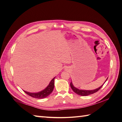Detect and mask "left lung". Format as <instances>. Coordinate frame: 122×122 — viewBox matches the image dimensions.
Here are the masks:
<instances>
[{
    "mask_svg": "<svg viewBox=\"0 0 122 122\" xmlns=\"http://www.w3.org/2000/svg\"><path fill=\"white\" fill-rule=\"evenodd\" d=\"M107 79H108V78H107V79L106 80L105 82L106 81V80H107ZM105 82L104 83V84L105 83ZM103 84L102 85V86H101L100 87H99V88H97V89H95V90H91V91L79 90V89H78V88H77L75 87L74 86L72 83V81H71V83H70V86H71L72 90L75 93H76L77 94H78V95H80V96H88V95H91V94H93L96 93L97 92H98L103 86Z\"/></svg>",
    "mask_w": 122,
    "mask_h": 122,
    "instance_id": "left-lung-1",
    "label": "left lung"
}]
</instances>
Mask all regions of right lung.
<instances>
[{"mask_svg":"<svg viewBox=\"0 0 122 122\" xmlns=\"http://www.w3.org/2000/svg\"><path fill=\"white\" fill-rule=\"evenodd\" d=\"M54 78H53L50 81V83L49 84L47 87L43 90L42 91H41L39 93H29V92L24 91L25 93L29 95V96L31 97L36 98V99H43L44 98H46L52 93L54 86Z\"/></svg>","mask_w":122,"mask_h":122,"instance_id":"1","label":"right lung"}]
</instances>
